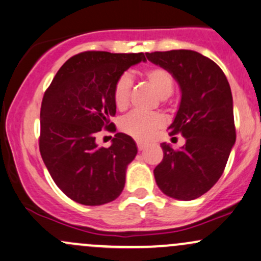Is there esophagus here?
I'll use <instances>...</instances> for the list:
<instances>
[{
    "label": "esophagus",
    "mask_w": 261,
    "mask_h": 261,
    "mask_svg": "<svg viewBox=\"0 0 261 261\" xmlns=\"http://www.w3.org/2000/svg\"><path fill=\"white\" fill-rule=\"evenodd\" d=\"M137 148H139V151H143L146 148V145L142 142H137Z\"/></svg>",
    "instance_id": "obj_1"
}]
</instances>
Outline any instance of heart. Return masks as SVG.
<instances>
[{"label": "heart", "mask_w": 261, "mask_h": 261, "mask_svg": "<svg viewBox=\"0 0 261 261\" xmlns=\"http://www.w3.org/2000/svg\"><path fill=\"white\" fill-rule=\"evenodd\" d=\"M143 79L149 83L154 92L164 99L172 94L174 88V80L168 71L162 67H149L143 71ZM133 81L126 73L116 80L113 88V100L119 110L126 109L130 101V92ZM164 126V120L158 114L130 113L120 121V128L133 139L145 142L154 136Z\"/></svg>", "instance_id": "b5f03b06"}]
</instances>
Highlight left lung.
Returning <instances> with one entry per match:
<instances>
[{"mask_svg":"<svg viewBox=\"0 0 261 261\" xmlns=\"http://www.w3.org/2000/svg\"><path fill=\"white\" fill-rule=\"evenodd\" d=\"M146 58L172 73L181 91L168 130L169 136L185 137V145L173 149L162 143L163 160L153 170L155 182L173 199H197L221 178L236 142L229 83L216 62L193 50L146 53Z\"/></svg>","mask_w":261,"mask_h":261,"instance_id":"8db88e82","label":"left lung"}]
</instances>
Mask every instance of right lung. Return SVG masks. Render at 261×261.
I'll use <instances>...</instances> for the list:
<instances>
[{
  "label": "right lung",
  "mask_w": 261,
  "mask_h": 261,
  "mask_svg": "<svg viewBox=\"0 0 261 261\" xmlns=\"http://www.w3.org/2000/svg\"><path fill=\"white\" fill-rule=\"evenodd\" d=\"M145 60L142 53L77 54L61 66L45 92L39 149L55 184L73 201L98 206L121 194L136 143L118 133L104 148L95 143V135L101 128L113 130L116 80Z\"/></svg>",
  "instance_id": "right-lung-1"
}]
</instances>
